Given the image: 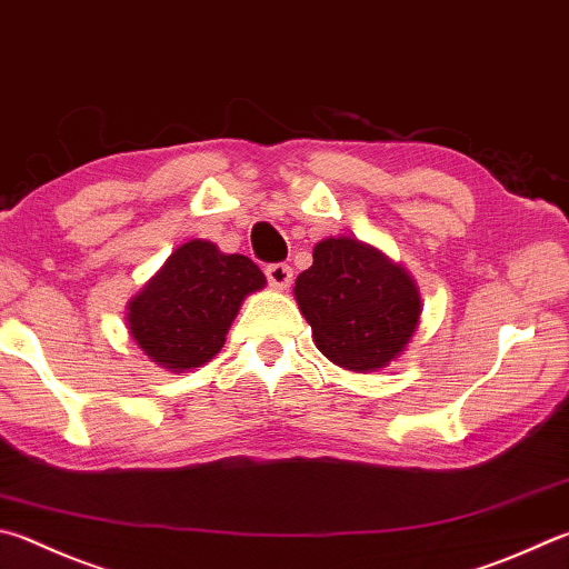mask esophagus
Here are the masks:
<instances>
[{
    "label": "esophagus",
    "mask_w": 569,
    "mask_h": 569,
    "mask_svg": "<svg viewBox=\"0 0 569 569\" xmlns=\"http://www.w3.org/2000/svg\"><path fill=\"white\" fill-rule=\"evenodd\" d=\"M266 278L273 288H288L293 281V268L288 263H271L266 266Z\"/></svg>",
    "instance_id": "1"
}]
</instances>
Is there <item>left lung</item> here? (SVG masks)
<instances>
[{
  "label": "left lung",
  "instance_id": "obj_1",
  "mask_svg": "<svg viewBox=\"0 0 569 569\" xmlns=\"http://www.w3.org/2000/svg\"><path fill=\"white\" fill-rule=\"evenodd\" d=\"M293 293L320 353L358 373L388 366L406 348L420 316L408 273L350 239L320 241Z\"/></svg>",
  "mask_w": 569,
  "mask_h": 569
}]
</instances>
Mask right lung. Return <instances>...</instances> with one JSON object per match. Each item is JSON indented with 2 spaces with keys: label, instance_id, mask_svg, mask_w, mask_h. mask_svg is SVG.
I'll list each match as a JSON object with an SVG mask.
<instances>
[{
  "label": "right lung",
  "instance_id": "1",
  "mask_svg": "<svg viewBox=\"0 0 569 569\" xmlns=\"http://www.w3.org/2000/svg\"><path fill=\"white\" fill-rule=\"evenodd\" d=\"M263 283L251 258L189 241L129 303V330L157 363L199 368L219 353L241 301Z\"/></svg>",
  "mask_w": 569,
  "mask_h": 569
}]
</instances>
